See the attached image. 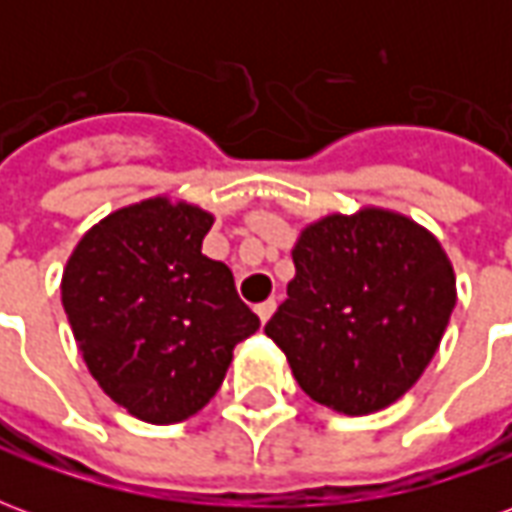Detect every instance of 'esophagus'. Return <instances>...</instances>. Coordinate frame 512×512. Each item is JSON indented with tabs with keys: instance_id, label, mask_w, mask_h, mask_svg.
<instances>
[{
	"instance_id": "34e87169",
	"label": "esophagus",
	"mask_w": 512,
	"mask_h": 512,
	"mask_svg": "<svg viewBox=\"0 0 512 512\" xmlns=\"http://www.w3.org/2000/svg\"><path fill=\"white\" fill-rule=\"evenodd\" d=\"M274 310H277V301H274V299L260 301V304H257V307H255L257 318H260V321H263V323H266L268 318H271V315H274Z\"/></svg>"
}]
</instances>
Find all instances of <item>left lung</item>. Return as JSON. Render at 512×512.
Masks as SVG:
<instances>
[{
    "mask_svg": "<svg viewBox=\"0 0 512 512\" xmlns=\"http://www.w3.org/2000/svg\"><path fill=\"white\" fill-rule=\"evenodd\" d=\"M293 266L266 334L301 389L348 417L406 395L455 307V271L436 235L384 208L332 213L301 230Z\"/></svg>",
    "mask_w": 512,
    "mask_h": 512,
    "instance_id": "8db88e82",
    "label": "left lung"
}]
</instances>
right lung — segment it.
Listing matches in <instances>:
<instances>
[{"mask_svg":"<svg viewBox=\"0 0 512 512\" xmlns=\"http://www.w3.org/2000/svg\"><path fill=\"white\" fill-rule=\"evenodd\" d=\"M211 224L197 205L150 197L90 227L62 271V307L87 370L142 422L197 414L235 345L260 329L233 271L202 255Z\"/></svg>","mask_w":512,"mask_h":512,"instance_id":"right-lung-1","label":"right lung"}]
</instances>
